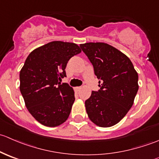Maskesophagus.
Here are the masks:
<instances>
[{"label":"esophagus","mask_w":159,"mask_h":159,"mask_svg":"<svg viewBox=\"0 0 159 159\" xmlns=\"http://www.w3.org/2000/svg\"><path fill=\"white\" fill-rule=\"evenodd\" d=\"M81 89V87H75V91H77V92H78V91H79Z\"/></svg>","instance_id":"obj_1"}]
</instances>
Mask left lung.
Instances as JSON below:
<instances>
[{"label": "left lung", "instance_id": "obj_1", "mask_svg": "<svg viewBox=\"0 0 159 159\" xmlns=\"http://www.w3.org/2000/svg\"><path fill=\"white\" fill-rule=\"evenodd\" d=\"M99 79L98 91L85 101L89 118L99 127L119 122L134 104L139 75L131 60L121 51L103 42L80 44Z\"/></svg>", "mask_w": 159, "mask_h": 159}]
</instances>
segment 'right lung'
<instances>
[{
	"label": "right lung",
	"instance_id": "1",
	"mask_svg": "<svg viewBox=\"0 0 159 159\" xmlns=\"http://www.w3.org/2000/svg\"><path fill=\"white\" fill-rule=\"evenodd\" d=\"M81 52L78 44L54 41L30 53L20 71V91L30 115L48 127H57L68 118L75 91L58 80L66 76L69 59Z\"/></svg>",
	"mask_w": 159,
	"mask_h": 159
}]
</instances>
